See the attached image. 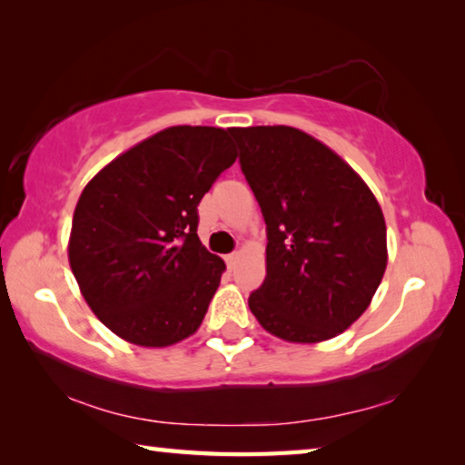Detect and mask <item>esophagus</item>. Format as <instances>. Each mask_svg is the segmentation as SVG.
<instances>
[{
	"instance_id": "1",
	"label": "esophagus",
	"mask_w": 465,
	"mask_h": 465,
	"mask_svg": "<svg viewBox=\"0 0 465 465\" xmlns=\"http://www.w3.org/2000/svg\"><path fill=\"white\" fill-rule=\"evenodd\" d=\"M238 258H240V252H233V254L227 256V264H230V269H233L235 262H238Z\"/></svg>"
}]
</instances>
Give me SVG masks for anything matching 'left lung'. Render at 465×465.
I'll list each match as a JSON object with an SVG mask.
<instances>
[{"label":"left lung","mask_w":465,"mask_h":465,"mask_svg":"<svg viewBox=\"0 0 465 465\" xmlns=\"http://www.w3.org/2000/svg\"><path fill=\"white\" fill-rule=\"evenodd\" d=\"M266 223V277L248 305L287 342L334 338L363 316L388 266L371 188L316 137L285 124L233 127Z\"/></svg>","instance_id":"obj_1"}]
</instances>
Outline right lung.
I'll return each instance as SVG.
<instances>
[{
	"instance_id": "1",
	"label": "right lung",
	"mask_w": 465,
	"mask_h": 465,
	"mask_svg": "<svg viewBox=\"0 0 465 465\" xmlns=\"http://www.w3.org/2000/svg\"><path fill=\"white\" fill-rule=\"evenodd\" d=\"M235 157L230 129L178 124L85 184L67 256L85 303L110 332L162 349L199 330L225 262L196 235V204Z\"/></svg>"
}]
</instances>
